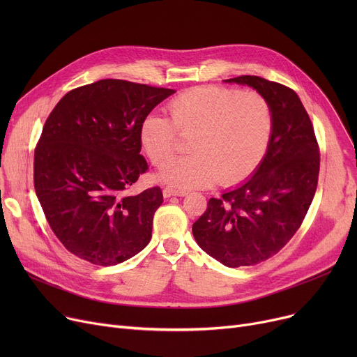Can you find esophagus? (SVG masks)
<instances>
[{
	"instance_id": "obj_1",
	"label": "esophagus",
	"mask_w": 357,
	"mask_h": 357,
	"mask_svg": "<svg viewBox=\"0 0 357 357\" xmlns=\"http://www.w3.org/2000/svg\"><path fill=\"white\" fill-rule=\"evenodd\" d=\"M186 191H182V190H176V188H172V186H166V188L163 190V197L165 198H169V197H185Z\"/></svg>"
}]
</instances>
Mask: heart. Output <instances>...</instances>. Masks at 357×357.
<instances>
[{"label": "heart", "instance_id": "heart-1", "mask_svg": "<svg viewBox=\"0 0 357 357\" xmlns=\"http://www.w3.org/2000/svg\"><path fill=\"white\" fill-rule=\"evenodd\" d=\"M172 120L158 112L140 126L147 156L163 166L179 152L182 137H194L190 158L163 167L159 176L178 188H207L252 175L264 160L273 133V111L256 91L197 86L169 104Z\"/></svg>", "mask_w": 357, "mask_h": 357}]
</instances>
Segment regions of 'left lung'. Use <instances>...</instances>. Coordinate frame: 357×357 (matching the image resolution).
<instances>
[{
  "label": "left lung",
  "instance_id": "1",
  "mask_svg": "<svg viewBox=\"0 0 357 357\" xmlns=\"http://www.w3.org/2000/svg\"><path fill=\"white\" fill-rule=\"evenodd\" d=\"M264 96L273 111L268 152L245 182L211 198L192 226L198 246L229 268L257 265L292 238L315 195L320 152L312 123L291 88L260 77L226 79Z\"/></svg>",
  "mask_w": 357,
  "mask_h": 357
}]
</instances>
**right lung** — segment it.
Returning <instances> with one entry per match:
<instances>
[{
	"mask_svg": "<svg viewBox=\"0 0 357 357\" xmlns=\"http://www.w3.org/2000/svg\"><path fill=\"white\" fill-rule=\"evenodd\" d=\"M172 93L101 79L69 91L50 112L34 150V190L50 229L72 255L111 266L149 245L162 191H126L147 171L140 126Z\"/></svg>",
	"mask_w": 357,
	"mask_h": 357,
	"instance_id": "obj_1",
	"label": "right lung"
}]
</instances>
